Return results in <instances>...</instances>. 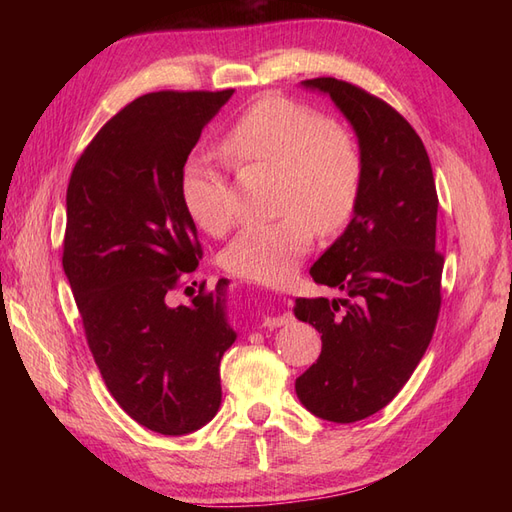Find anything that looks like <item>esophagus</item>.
Segmentation results:
<instances>
[{"instance_id":"1","label":"esophagus","mask_w":512,"mask_h":512,"mask_svg":"<svg viewBox=\"0 0 512 512\" xmlns=\"http://www.w3.org/2000/svg\"><path fill=\"white\" fill-rule=\"evenodd\" d=\"M290 322H292L290 314L265 316V318H262V327H265V329H277V327H284V324H290Z\"/></svg>"}]
</instances>
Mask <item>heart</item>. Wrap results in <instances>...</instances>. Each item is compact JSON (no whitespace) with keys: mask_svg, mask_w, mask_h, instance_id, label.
Listing matches in <instances>:
<instances>
[{"mask_svg":"<svg viewBox=\"0 0 512 512\" xmlns=\"http://www.w3.org/2000/svg\"><path fill=\"white\" fill-rule=\"evenodd\" d=\"M222 151L239 168L262 164L280 173L277 209L284 213L245 226L222 256L224 269L239 280L282 282L312 245V226L333 235L359 207L365 181L359 141L303 102L260 98L230 123ZM179 192L194 224L209 235H222L235 220L232 190L211 158L192 156L185 162Z\"/></svg>","mask_w":512,"mask_h":512,"instance_id":"obj_1","label":"heart"}]
</instances>
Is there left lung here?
<instances>
[{"label": "left lung", "instance_id": "obj_1", "mask_svg": "<svg viewBox=\"0 0 512 512\" xmlns=\"http://www.w3.org/2000/svg\"><path fill=\"white\" fill-rule=\"evenodd\" d=\"M359 136L365 181L354 218L314 267L344 299H297L294 316L322 333L318 361L294 382L324 421L354 423L401 391L436 331L444 256L436 250L438 192L421 136L363 87L320 76Z\"/></svg>", "mask_w": 512, "mask_h": 512}]
</instances>
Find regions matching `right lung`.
Here are the masks:
<instances>
[{
    "label": "right lung",
    "instance_id": "right-lung-1",
    "mask_svg": "<svg viewBox=\"0 0 512 512\" xmlns=\"http://www.w3.org/2000/svg\"><path fill=\"white\" fill-rule=\"evenodd\" d=\"M232 94L136 98L91 138L68 183L61 262L87 346L117 404L164 436L192 433L218 414L220 361L237 339L226 320L228 280L211 290L203 282L192 303H170L203 258L181 170Z\"/></svg>",
    "mask_w": 512,
    "mask_h": 512
}]
</instances>
